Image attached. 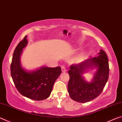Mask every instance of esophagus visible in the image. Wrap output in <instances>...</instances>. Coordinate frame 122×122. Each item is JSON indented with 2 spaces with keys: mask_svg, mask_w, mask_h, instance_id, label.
I'll list each match as a JSON object with an SVG mask.
<instances>
[{
  "mask_svg": "<svg viewBox=\"0 0 122 122\" xmlns=\"http://www.w3.org/2000/svg\"><path fill=\"white\" fill-rule=\"evenodd\" d=\"M61 71L62 72H66V71H67V69H66V68L65 66H62V67H61Z\"/></svg>",
  "mask_w": 122,
  "mask_h": 122,
  "instance_id": "34e87169",
  "label": "esophagus"
}]
</instances>
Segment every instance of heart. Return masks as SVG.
<instances>
[{"mask_svg": "<svg viewBox=\"0 0 122 122\" xmlns=\"http://www.w3.org/2000/svg\"><path fill=\"white\" fill-rule=\"evenodd\" d=\"M84 56V54L83 53H81L80 54L78 55V57H77V60L78 61H79L80 60H81L83 59V57Z\"/></svg>", "mask_w": 122, "mask_h": 122, "instance_id": "1", "label": "heart"}]
</instances>
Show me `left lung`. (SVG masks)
<instances>
[{"instance_id": "obj_1", "label": "left lung", "mask_w": 122, "mask_h": 122, "mask_svg": "<svg viewBox=\"0 0 122 122\" xmlns=\"http://www.w3.org/2000/svg\"><path fill=\"white\" fill-rule=\"evenodd\" d=\"M97 56L86 60L78 65H71L68 74V91L71 98L76 102H90L102 92L109 78V61L106 52L101 49ZM96 69L90 82L86 81L83 74Z\"/></svg>"}]
</instances>
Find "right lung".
Masks as SVG:
<instances>
[{
	"label": "right lung",
	"mask_w": 122,
	"mask_h": 122,
	"mask_svg": "<svg viewBox=\"0 0 122 122\" xmlns=\"http://www.w3.org/2000/svg\"><path fill=\"white\" fill-rule=\"evenodd\" d=\"M27 36L19 43L14 51L11 65L13 82L20 94L33 100L42 101L49 97L55 81L61 73L60 67L42 66L33 70H27L22 66L21 55L28 44Z\"/></svg>",
	"instance_id": "1"
}]
</instances>
